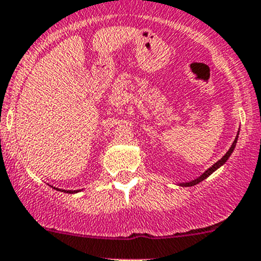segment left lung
Masks as SVG:
<instances>
[{
  "instance_id": "8db88e82",
  "label": "left lung",
  "mask_w": 261,
  "mask_h": 261,
  "mask_svg": "<svg viewBox=\"0 0 261 261\" xmlns=\"http://www.w3.org/2000/svg\"><path fill=\"white\" fill-rule=\"evenodd\" d=\"M238 137H239V132H238V136H236L235 141H233V143L231 144L230 149L227 150V152H226V154H225L224 157L221 158V160H219V161H217V162L215 163L214 166H211V167L208 168V170H206L205 172H203V173L201 174L200 177H197V178L192 179V181H190V182H185V184H179V186H184V187H191V186H195V185L200 184L201 181H203V179H205V178H207V177L210 176L211 173H214V172L216 171L217 168H220V167H221L222 165H225V162H226V161L229 160V157H230V155H231V153H232V152H233V149H235L236 142H238Z\"/></svg>"
}]
</instances>
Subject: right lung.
I'll list each match as a JSON object with an SVG mask.
<instances>
[{
  "label": "right lung",
  "instance_id": "add662e5",
  "mask_svg": "<svg viewBox=\"0 0 261 261\" xmlns=\"http://www.w3.org/2000/svg\"><path fill=\"white\" fill-rule=\"evenodd\" d=\"M54 189H55V187H54ZM55 190H59V189H55ZM59 191H61V192H66V193H75V192H77V191H66V190H59Z\"/></svg>",
  "mask_w": 261,
  "mask_h": 261
}]
</instances>
